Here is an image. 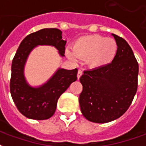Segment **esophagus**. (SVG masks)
Here are the masks:
<instances>
[{"label":"esophagus","instance_id":"obj_1","mask_svg":"<svg viewBox=\"0 0 146 146\" xmlns=\"http://www.w3.org/2000/svg\"><path fill=\"white\" fill-rule=\"evenodd\" d=\"M83 75V71L81 70H78V73H77V78L80 79V76Z\"/></svg>","mask_w":146,"mask_h":146}]
</instances>
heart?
Masks as SVG:
<instances>
[{"label":"heart","mask_w":146,"mask_h":146,"mask_svg":"<svg viewBox=\"0 0 146 146\" xmlns=\"http://www.w3.org/2000/svg\"><path fill=\"white\" fill-rule=\"evenodd\" d=\"M73 52L67 51L71 58H87V63L92 68H100L110 64L116 57L118 45L113 38L100 35H88L80 37L73 44Z\"/></svg>","instance_id":"1"}]
</instances>
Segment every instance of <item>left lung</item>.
<instances>
[{"label":"left lung","instance_id":"left-lung-1","mask_svg":"<svg viewBox=\"0 0 146 146\" xmlns=\"http://www.w3.org/2000/svg\"><path fill=\"white\" fill-rule=\"evenodd\" d=\"M118 45L114 60L103 67L84 71L80 81V110L86 119L104 123L128 110L138 88V63L124 39L113 34Z\"/></svg>","mask_w":146,"mask_h":146}]
</instances>
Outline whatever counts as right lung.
Listing matches in <instances>:
<instances>
[{
    "label": "right lung",
    "instance_id": "right-lung-1",
    "mask_svg": "<svg viewBox=\"0 0 146 146\" xmlns=\"http://www.w3.org/2000/svg\"><path fill=\"white\" fill-rule=\"evenodd\" d=\"M58 29H42L29 34L21 42L11 64L10 92L18 110L27 118L37 120L54 115L58 99L77 79V69H58L48 82L40 88H32L25 80L24 65L33 48L37 45H52L64 56L66 41Z\"/></svg>",
    "mask_w": 146,
    "mask_h": 146
}]
</instances>
